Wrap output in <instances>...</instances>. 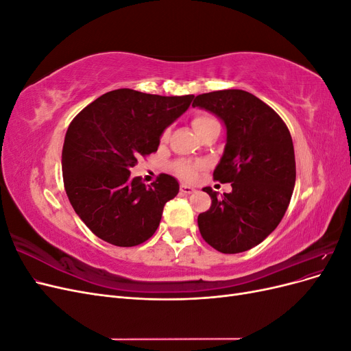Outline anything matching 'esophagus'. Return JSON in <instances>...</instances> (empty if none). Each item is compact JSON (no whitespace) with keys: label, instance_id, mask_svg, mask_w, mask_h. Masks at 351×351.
Segmentation results:
<instances>
[{"label":"esophagus","instance_id":"1","mask_svg":"<svg viewBox=\"0 0 351 351\" xmlns=\"http://www.w3.org/2000/svg\"><path fill=\"white\" fill-rule=\"evenodd\" d=\"M180 190H182V193H184V195H192V193L196 192L195 187L187 186V184H182V187H180Z\"/></svg>","mask_w":351,"mask_h":351}]
</instances>
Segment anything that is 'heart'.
Returning <instances> with one entry per match:
<instances>
[{
	"instance_id": "b5f03b06",
	"label": "heart",
	"mask_w": 351,
	"mask_h": 351,
	"mask_svg": "<svg viewBox=\"0 0 351 351\" xmlns=\"http://www.w3.org/2000/svg\"><path fill=\"white\" fill-rule=\"evenodd\" d=\"M210 123H217V120L212 119L210 115L200 114V115H196V117H195L193 121H192V125H193L195 132L197 133L200 129H204L205 125H208V124H210ZM168 134H169V132L165 130V132L162 133V136H161V139H162V141H167ZM199 168H200V164H192V162H177V164H176V171H177V174H178L180 177L186 178V180L195 178L196 174H197V171H199Z\"/></svg>"
}]
</instances>
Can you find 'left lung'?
<instances>
[{
  "mask_svg": "<svg viewBox=\"0 0 351 351\" xmlns=\"http://www.w3.org/2000/svg\"><path fill=\"white\" fill-rule=\"evenodd\" d=\"M193 107L226 125V147L214 178L232 187L224 197L204 189L212 205L199 214V231L221 253L246 252L277 228L289 208L295 183L291 134L277 112L246 90L202 93Z\"/></svg>",
  "mask_w": 351,
  "mask_h": 351,
  "instance_id": "1",
  "label": "left lung"
}]
</instances>
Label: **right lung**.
<instances>
[{"label": "right lung", "instance_id": "obj_1", "mask_svg": "<svg viewBox=\"0 0 351 351\" xmlns=\"http://www.w3.org/2000/svg\"><path fill=\"white\" fill-rule=\"evenodd\" d=\"M193 95L159 97L117 89L95 99L69 125L62 178L73 209L86 227L114 246H137L154 236L178 182L161 174L151 186L130 169L156 152L168 125L184 114Z\"/></svg>", "mask_w": 351, "mask_h": 351}]
</instances>
